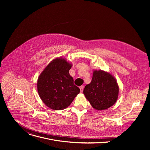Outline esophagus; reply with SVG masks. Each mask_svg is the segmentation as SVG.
<instances>
[{
  "instance_id": "obj_1",
  "label": "esophagus",
  "mask_w": 150,
  "mask_h": 150,
  "mask_svg": "<svg viewBox=\"0 0 150 150\" xmlns=\"http://www.w3.org/2000/svg\"><path fill=\"white\" fill-rule=\"evenodd\" d=\"M79 88H80V90H81V92L82 93V91H83V86H81L80 87H79Z\"/></svg>"
}]
</instances>
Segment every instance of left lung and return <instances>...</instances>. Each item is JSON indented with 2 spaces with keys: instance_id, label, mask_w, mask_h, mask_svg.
<instances>
[{
  "instance_id": "1",
  "label": "left lung",
  "mask_w": 150,
  "mask_h": 150,
  "mask_svg": "<svg viewBox=\"0 0 150 150\" xmlns=\"http://www.w3.org/2000/svg\"><path fill=\"white\" fill-rule=\"evenodd\" d=\"M119 90L117 81L110 73L94 70L92 80L85 85L83 93L94 109L103 110L115 104Z\"/></svg>"
}]
</instances>
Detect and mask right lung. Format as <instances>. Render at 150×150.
I'll return each mask as SVG.
<instances>
[{"label": "right lung", "instance_id": "1", "mask_svg": "<svg viewBox=\"0 0 150 150\" xmlns=\"http://www.w3.org/2000/svg\"><path fill=\"white\" fill-rule=\"evenodd\" d=\"M72 66L65 58L57 57L48 64L38 76V95L51 109L61 110L67 108L80 92L69 73Z\"/></svg>", "mask_w": 150, "mask_h": 150}]
</instances>
